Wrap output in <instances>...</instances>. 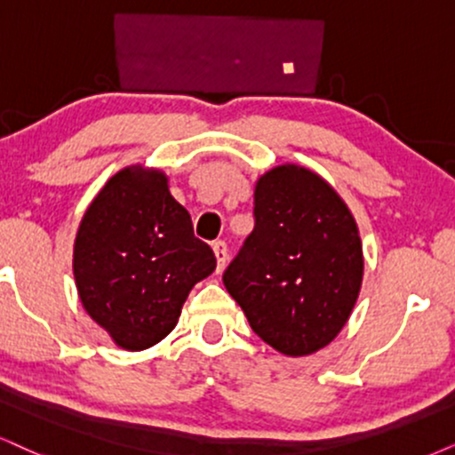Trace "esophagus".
I'll list each match as a JSON object with an SVG mask.
<instances>
[{"label":"esophagus","instance_id":"1","mask_svg":"<svg viewBox=\"0 0 455 455\" xmlns=\"http://www.w3.org/2000/svg\"><path fill=\"white\" fill-rule=\"evenodd\" d=\"M212 247H214V256H216V260H218V273H222L224 264H227V260H228L227 243H224V241H214V243H212Z\"/></svg>","mask_w":455,"mask_h":455}]
</instances>
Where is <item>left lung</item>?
I'll return each mask as SVG.
<instances>
[{
  "label": "left lung",
  "instance_id": "obj_1",
  "mask_svg": "<svg viewBox=\"0 0 455 455\" xmlns=\"http://www.w3.org/2000/svg\"><path fill=\"white\" fill-rule=\"evenodd\" d=\"M254 231L224 270L256 336L287 356L317 353L340 333L363 281L359 228L315 172L277 165L256 182Z\"/></svg>",
  "mask_w": 455,
  "mask_h": 455
}]
</instances>
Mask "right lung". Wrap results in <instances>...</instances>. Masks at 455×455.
I'll return each mask as SVG.
<instances>
[{"instance_id":"obj_1","label":"right lung","mask_w":455,"mask_h":455,"mask_svg":"<svg viewBox=\"0 0 455 455\" xmlns=\"http://www.w3.org/2000/svg\"><path fill=\"white\" fill-rule=\"evenodd\" d=\"M212 247L161 170L130 165L85 210L73 275L85 313L117 347L145 350L174 330L195 283L214 273Z\"/></svg>"}]
</instances>
